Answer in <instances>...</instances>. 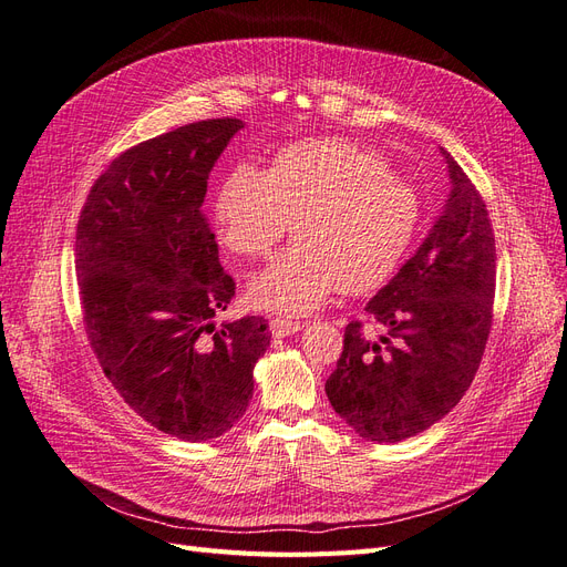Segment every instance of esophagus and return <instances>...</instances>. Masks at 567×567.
Wrapping results in <instances>:
<instances>
[{
	"instance_id": "34e87169",
	"label": "esophagus",
	"mask_w": 567,
	"mask_h": 567,
	"mask_svg": "<svg viewBox=\"0 0 567 567\" xmlns=\"http://www.w3.org/2000/svg\"><path fill=\"white\" fill-rule=\"evenodd\" d=\"M269 329H271V336L277 338H286V336H293L302 329V323L296 321V319H286V317H277L269 321Z\"/></svg>"
}]
</instances>
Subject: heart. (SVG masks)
Wrapping results in <instances>:
<instances>
[{
  "mask_svg": "<svg viewBox=\"0 0 567 567\" xmlns=\"http://www.w3.org/2000/svg\"><path fill=\"white\" fill-rule=\"evenodd\" d=\"M219 238L234 255L267 257L298 241L250 281L269 312L305 315L340 288L369 293L400 267L419 225V196L362 144L323 136L284 146L269 167H231L215 200Z\"/></svg>",
  "mask_w": 567,
  "mask_h": 567,
  "instance_id": "obj_1",
  "label": "heart"
}]
</instances>
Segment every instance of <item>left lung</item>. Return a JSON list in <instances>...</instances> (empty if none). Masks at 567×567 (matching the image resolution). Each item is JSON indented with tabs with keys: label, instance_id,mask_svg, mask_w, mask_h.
Masks as SVG:
<instances>
[{
	"label": "left lung",
	"instance_id": "8db88e82",
	"mask_svg": "<svg viewBox=\"0 0 567 567\" xmlns=\"http://www.w3.org/2000/svg\"><path fill=\"white\" fill-rule=\"evenodd\" d=\"M452 194L416 255L367 305L346 340L326 394L336 414L371 442H400L458 404L483 362L494 317L496 252L487 205L442 148Z\"/></svg>",
	"mask_w": 567,
	"mask_h": 567
}]
</instances>
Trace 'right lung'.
I'll use <instances>...</instances> for the list:
<instances>
[{"label":"right lung","instance_id":"obj_1","mask_svg":"<svg viewBox=\"0 0 567 567\" xmlns=\"http://www.w3.org/2000/svg\"><path fill=\"white\" fill-rule=\"evenodd\" d=\"M244 120L213 117L136 144L99 175L75 234L80 307L111 385L158 431L203 442L244 416L262 317L215 326L236 281L200 205Z\"/></svg>","mask_w":567,"mask_h":567}]
</instances>
